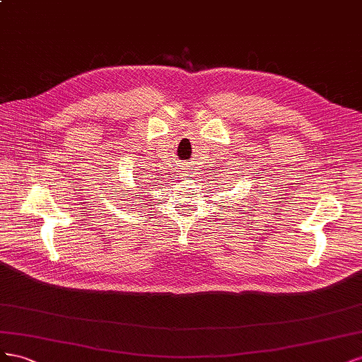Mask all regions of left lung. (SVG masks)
I'll return each instance as SVG.
<instances>
[{
  "label": "left lung",
  "mask_w": 362,
  "mask_h": 362,
  "mask_svg": "<svg viewBox=\"0 0 362 362\" xmlns=\"http://www.w3.org/2000/svg\"><path fill=\"white\" fill-rule=\"evenodd\" d=\"M230 208H232V206H230Z\"/></svg>",
  "instance_id": "obj_1"
}]
</instances>
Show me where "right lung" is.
I'll list each match as a JSON object with an SVG mask.
<instances>
[{"label": "right lung", "instance_id": "1", "mask_svg": "<svg viewBox=\"0 0 362 362\" xmlns=\"http://www.w3.org/2000/svg\"><path fill=\"white\" fill-rule=\"evenodd\" d=\"M121 191H124V189H121ZM126 195H129V194H126Z\"/></svg>", "mask_w": 362, "mask_h": 362}]
</instances>
